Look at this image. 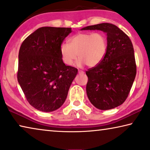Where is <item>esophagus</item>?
<instances>
[{
  "label": "esophagus",
  "mask_w": 150,
  "mask_h": 150,
  "mask_svg": "<svg viewBox=\"0 0 150 150\" xmlns=\"http://www.w3.org/2000/svg\"><path fill=\"white\" fill-rule=\"evenodd\" d=\"M78 73H79V74H84V71H79Z\"/></svg>",
  "instance_id": "esophagus-1"
}]
</instances>
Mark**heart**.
Returning a JSON list of instances; mask_svg holds the SVG:
<instances>
[{"label": "heart", "mask_w": 150, "mask_h": 150, "mask_svg": "<svg viewBox=\"0 0 150 150\" xmlns=\"http://www.w3.org/2000/svg\"><path fill=\"white\" fill-rule=\"evenodd\" d=\"M107 50V39L102 33H77L69 40V43L60 45V56L63 62L71 66L77 59L76 65L82 67L86 64L94 67L105 58Z\"/></svg>", "instance_id": "obj_1"}]
</instances>
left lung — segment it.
Segmentation results:
<instances>
[{"label":"left lung","mask_w":150,"mask_h":150,"mask_svg":"<svg viewBox=\"0 0 150 150\" xmlns=\"http://www.w3.org/2000/svg\"><path fill=\"white\" fill-rule=\"evenodd\" d=\"M106 33L107 50L96 67L86 71V93L90 103L100 110L121 105L128 97L135 79L137 69L133 45L130 38L114 24L102 23L81 30Z\"/></svg>","instance_id":"obj_1"}]
</instances>
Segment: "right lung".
Returning <instances> with one entry per match:
<instances>
[{"label":"right lung","mask_w":150,"mask_h":150,"mask_svg":"<svg viewBox=\"0 0 150 150\" xmlns=\"http://www.w3.org/2000/svg\"><path fill=\"white\" fill-rule=\"evenodd\" d=\"M71 28L41 27L23 41L18 55V81L37 110L51 112L66 100L77 69L67 66L60 47Z\"/></svg>","instance_id":"1"}]
</instances>
